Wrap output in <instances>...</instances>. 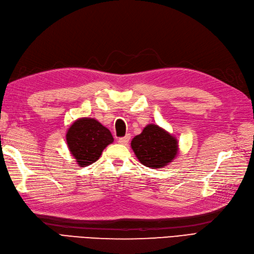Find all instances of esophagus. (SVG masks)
<instances>
[{"label":"esophagus","mask_w":254,"mask_h":254,"mask_svg":"<svg viewBox=\"0 0 254 254\" xmlns=\"http://www.w3.org/2000/svg\"><path fill=\"white\" fill-rule=\"evenodd\" d=\"M129 140H130V134H126L125 137H122V138H118V143L121 144H128Z\"/></svg>","instance_id":"1"}]
</instances>
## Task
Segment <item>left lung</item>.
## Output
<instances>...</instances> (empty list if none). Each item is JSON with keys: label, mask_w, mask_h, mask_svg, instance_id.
<instances>
[{"label": "left lung", "mask_w": 254, "mask_h": 254, "mask_svg": "<svg viewBox=\"0 0 254 254\" xmlns=\"http://www.w3.org/2000/svg\"><path fill=\"white\" fill-rule=\"evenodd\" d=\"M131 148L142 165L161 168L176 157L178 141L163 128L150 124L131 140Z\"/></svg>", "instance_id": "8db88e82"}]
</instances>
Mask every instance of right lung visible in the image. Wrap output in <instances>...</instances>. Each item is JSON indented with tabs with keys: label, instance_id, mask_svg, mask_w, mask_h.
Here are the masks:
<instances>
[{
	"label": "right lung",
	"instance_id": "right-lung-1",
	"mask_svg": "<svg viewBox=\"0 0 254 254\" xmlns=\"http://www.w3.org/2000/svg\"><path fill=\"white\" fill-rule=\"evenodd\" d=\"M66 141L77 164L84 167L97 162L103 150L114 141L111 131L94 118L77 120L66 133Z\"/></svg>",
	"mask_w": 254,
	"mask_h": 254
}]
</instances>
